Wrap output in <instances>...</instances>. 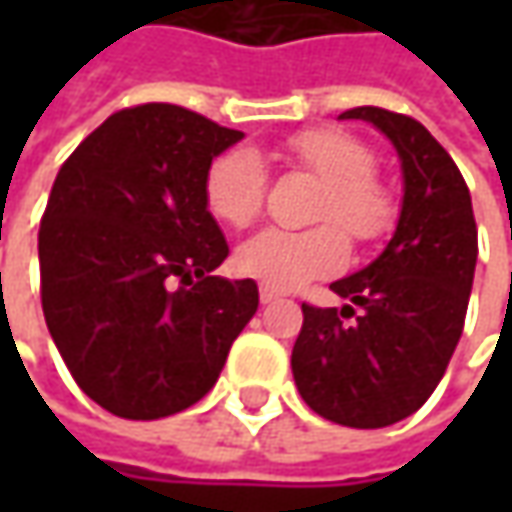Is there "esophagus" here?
Returning a JSON list of instances; mask_svg holds the SVG:
<instances>
[{
    "label": "esophagus",
    "mask_w": 512,
    "mask_h": 512,
    "mask_svg": "<svg viewBox=\"0 0 512 512\" xmlns=\"http://www.w3.org/2000/svg\"><path fill=\"white\" fill-rule=\"evenodd\" d=\"M279 296H282V293H279V290H273V287H267V285L259 287V299H262V305H270V302H276Z\"/></svg>",
    "instance_id": "34e87169"
}]
</instances>
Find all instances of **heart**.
<instances>
[{
    "label": "heart",
    "instance_id": "heart-1",
    "mask_svg": "<svg viewBox=\"0 0 512 512\" xmlns=\"http://www.w3.org/2000/svg\"><path fill=\"white\" fill-rule=\"evenodd\" d=\"M285 153L296 168L310 170L325 182L316 205V219L325 225L310 230L267 227L239 247V270L273 290H290L336 273L347 262L343 226L353 242L364 245L384 236L396 219L393 193L373 176L376 156L356 136L336 128H310L290 136ZM265 193L267 170L256 150L230 148L207 168V207L230 227L253 225L262 213Z\"/></svg>",
    "mask_w": 512,
    "mask_h": 512
}]
</instances>
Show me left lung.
<instances>
[{"label":"left lung","instance_id":"1","mask_svg":"<svg viewBox=\"0 0 512 512\" xmlns=\"http://www.w3.org/2000/svg\"><path fill=\"white\" fill-rule=\"evenodd\" d=\"M339 119L370 122L390 139L402 162V213L382 253L330 285L350 305H302L290 367L313 413L376 430L416 413L442 382L462 339L479 242L462 173L422 122L384 108Z\"/></svg>","mask_w":512,"mask_h":512}]
</instances>
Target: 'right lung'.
Masks as SVG:
<instances>
[{"instance_id": "right-lung-1", "label": "right lung", "mask_w": 512, "mask_h": 512, "mask_svg": "<svg viewBox=\"0 0 512 512\" xmlns=\"http://www.w3.org/2000/svg\"><path fill=\"white\" fill-rule=\"evenodd\" d=\"M242 136L150 102L108 116L56 173L42 310L70 376L113 416L199 402L259 307L253 279L213 276L230 250L205 199L210 162Z\"/></svg>"}]
</instances>
